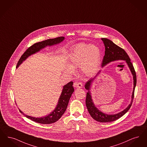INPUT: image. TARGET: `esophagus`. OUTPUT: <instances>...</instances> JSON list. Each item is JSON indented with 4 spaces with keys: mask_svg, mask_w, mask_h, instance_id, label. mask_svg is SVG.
<instances>
[{
    "mask_svg": "<svg viewBox=\"0 0 147 147\" xmlns=\"http://www.w3.org/2000/svg\"><path fill=\"white\" fill-rule=\"evenodd\" d=\"M75 84L76 86V87L77 88H80L82 87V84L81 82H77V83H75Z\"/></svg>",
    "mask_w": 147,
    "mask_h": 147,
    "instance_id": "esophagus-1",
    "label": "esophagus"
}]
</instances>
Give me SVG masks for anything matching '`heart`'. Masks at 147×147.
<instances>
[{
	"mask_svg": "<svg viewBox=\"0 0 147 147\" xmlns=\"http://www.w3.org/2000/svg\"><path fill=\"white\" fill-rule=\"evenodd\" d=\"M101 57L100 49L94 45L80 43L76 45L71 52L69 64L72 68L80 66L84 75L92 76L99 67ZM69 74L73 70L70 67L66 70Z\"/></svg>",
	"mask_w": 147,
	"mask_h": 147,
	"instance_id": "heart-1",
	"label": "heart"
}]
</instances>
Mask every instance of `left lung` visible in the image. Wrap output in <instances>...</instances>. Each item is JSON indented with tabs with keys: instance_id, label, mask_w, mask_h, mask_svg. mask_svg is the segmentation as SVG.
I'll use <instances>...</instances> for the list:
<instances>
[{
	"instance_id": "8db88e82",
	"label": "left lung",
	"mask_w": 147,
	"mask_h": 147,
	"mask_svg": "<svg viewBox=\"0 0 147 147\" xmlns=\"http://www.w3.org/2000/svg\"><path fill=\"white\" fill-rule=\"evenodd\" d=\"M102 40L105 45V55L103 57L102 63V67L104 66L105 65L108 64L109 63L114 60H125L134 76V90L132 95V100H131V104L128 106L127 108L125 109L121 112L115 115H107L102 113V112L99 110L94 106V103L92 99V97L90 95L91 94L90 92V85L92 83V82L96 78V77L97 76L98 74H99L100 71H99L96 74V76L94 77L93 78H91L85 84V88L88 90V92L87 93L86 99V104L90 115L93 119H94L97 121L100 122H109L114 121L119 119L123 115H125L131 108L133 102L134 98V89L137 83V77H136V71L134 70V67L132 64V63L131 62L130 58L128 57L126 52L125 51V50L123 49L121 47H119L118 45H115L114 43H113L111 40H109L108 39L102 38Z\"/></svg>"
}]
</instances>
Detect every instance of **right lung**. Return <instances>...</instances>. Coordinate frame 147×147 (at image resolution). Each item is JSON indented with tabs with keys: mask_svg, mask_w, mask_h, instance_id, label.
<instances>
[{
	"mask_svg": "<svg viewBox=\"0 0 147 147\" xmlns=\"http://www.w3.org/2000/svg\"><path fill=\"white\" fill-rule=\"evenodd\" d=\"M64 39V37H59L55 38L47 39L43 41L34 43V45L30 47L21 55L17 64L16 67H18L22 63L23 61H24L26 59V58H27L31 55L36 53V52H38L42 48H44L46 46H51L52 45L58 44L62 42ZM72 85L73 82L71 81L64 86L61 94L60 96V98L58 101L57 107L49 115L45 116L43 117L36 118L24 114L20 110H19L20 111L22 114H23V115H25V116L26 117L28 118L29 119H31L33 121L38 122L39 123L49 124L57 121V120L60 119V118L62 116V115L64 114L65 111H66L70 98L72 94L74 92V88Z\"/></svg>",
	"mask_w": 147,
	"mask_h": 147,
	"instance_id": "1",
	"label": "right lung"
}]
</instances>
